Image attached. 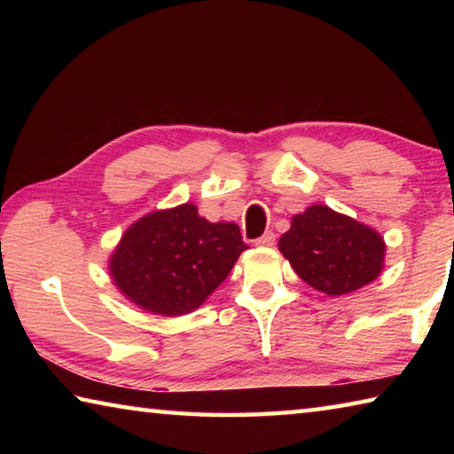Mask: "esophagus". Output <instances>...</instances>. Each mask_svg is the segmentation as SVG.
<instances>
[{"mask_svg":"<svg viewBox=\"0 0 454 454\" xmlns=\"http://www.w3.org/2000/svg\"><path fill=\"white\" fill-rule=\"evenodd\" d=\"M256 246H274V242H276V234L274 232H266V234H262L260 238H256Z\"/></svg>","mask_w":454,"mask_h":454,"instance_id":"obj_1","label":"esophagus"}]
</instances>
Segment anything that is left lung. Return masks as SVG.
<instances>
[{"mask_svg":"<svg viewBox=\"0 0 454 454\" xmlns=\"http://www.w3.org/2000/svg\"><path fill=\"white\" fill-rule=\"evenodd\" d=\"M278 248L314 290L342 296L380 274L387 246L372 228L317 204L292 218Z\"/></svg>","mask_w":454,"mask_h":454,"instance_id":"8db88e82","label":"left lung"}]
</instances>
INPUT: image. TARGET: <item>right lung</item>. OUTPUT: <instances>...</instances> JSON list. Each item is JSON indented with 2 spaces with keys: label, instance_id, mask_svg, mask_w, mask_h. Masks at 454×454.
Instances as JSON below:
<instances>
[{
  "label": "right lung",
  "instance_id": "add662e5",
  "mask_svg": "<svg viewBox=\"0 0 454 454\" xmlns=\"http://www.w3.org/2000/svg\"><path fill=\"white\" fill-rule=\"evenodd\" d=\"M248 248L240 228L204 220L194 204L153 212L121 236L112 278L140 309L178 317L196 310Z\"/></svg>",
  "mask_w": 454,
  "mask_h": 454
}]
</instances>
